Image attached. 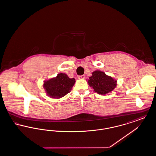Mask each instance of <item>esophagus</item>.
Returning a JSON list of instances; mask_svg holds the SVG:
<instances>
[{
    "label": "esophagus",
    "instance_id": "1",
    "mask_svg": "<svg viewBox=\"0 0 156 156\" xmlns=\"http://www.w3.org/2000/svg\"><path fill=\"white\" fill-rule=\"evenodd\" d=\"M85 78V76L84 75H79L78 76V79H84Z\"/></svg>",
    "mask_w": 156,
    "mask_h": 156
}]
</instances>
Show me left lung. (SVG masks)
I'll return each mask as SVG.
<instances>
[{
    "label": "left lung",
    "mask_w": 156,
    "mask_h": 156,
    "mask_svg": "<svg viewBox=\"0 0 156 156\" xmlns=\"http://www.w3.org/2000/svg\"><path fill=\"white\" fill-rule=\"evenodd\" d=\"M92 74L88 83L98 94L105 95L115 88L117 81H115L111 76L106 75L104 72L95 71Z\"/></svg>",
    "instance_id": "left-lung-1"
}]
</instances>
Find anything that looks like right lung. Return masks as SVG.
<instances>
[{"label": "right lung", "instance_id": "1", "mask_svg": "<svg viewBox=\"0 0 156 156\" xmlns=\"http://www.w3.org/2000/svg\"><path fill=\"white\" fill-rule=\"evenodd\" d=\"M74 78H69L64 73H60L55 78L44 83L47 94L52 98H61L70 92L74 85Z\"/></svg>", "mask_w": 156, "mask_h": 156}]
</instances>
